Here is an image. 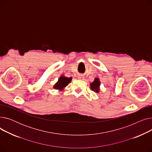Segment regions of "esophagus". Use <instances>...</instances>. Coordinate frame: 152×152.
<instances>
[{
	"instance_id": "esophagus-1",
	"label": "esophagus",
	"mask_w": 152,
	"mask_h": 152,
	"mask_svg": "<svg viewBox=\"0 0 152 152\" xmlns=\"http://www.w3.org/2000/svg\"><path fill=\"white\" fill-rule=\"evenodd\" d=\"M78 78L81 79H84V77H83V76H78Z\"/></svg>"
}]
</instances>
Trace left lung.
<instances>
[{"instance_id":"1","label":"left lung","mask_w":152,"mask_h":152,"mask_svg":"<svg viewBox=\"0 0 152 152\" xmlns=\"http://www.w3.org/2000/svg\"><path fill=\"white\" fill-rule=\"evenodd\" d=\"M100 84V82L99 81V79L98 78H95V80L92 83H91V90L96 92H99Z\"/></svg>"}]
</instances>
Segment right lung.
<instances>
[{
    "label": "right lung",
    "instance_id": "1",
    "mask_svg": "<svg viewBox=\"0 0 152 152\" xmlns=\"http://www.w3.org/2000/svg\"><path fill=\"white\" fill-rule=\"evenodd\" d=\"M72 77H66L65 76H61L59 79L58 82L55 84L53 88L55 89L63 90L64 87H65L71 81Z\"/></svg>",
    "mask_w": 152,
    "mask_h": 152
}]
</instances>
